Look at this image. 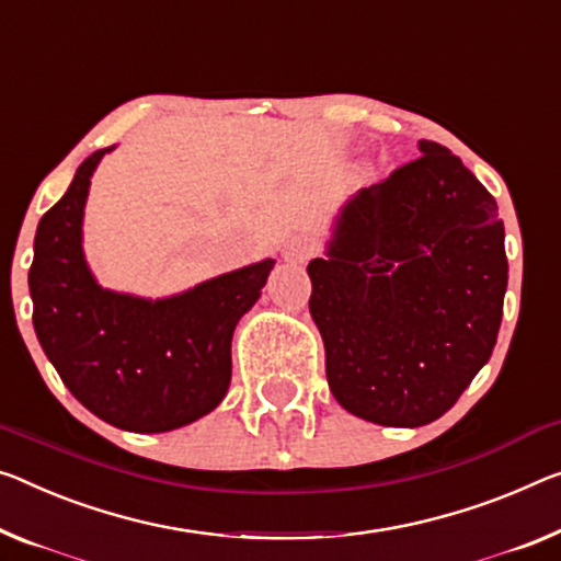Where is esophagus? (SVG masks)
I'll use <instances>...</instances> for the list:
<instances>
[{
	"label": "esophagus",
	"mask_w": 561,
	"mask_h": 561,
	"mask_svg": "<svg viewBox=\"0 0 561 561\" xmlns=\"http://www.w3.org/2000/svg\"><path fill=\"white\" fill-rule=\"evenodd\" d=\"M310 255H313V245H310L306 238H290L288 243L283 245V257L290 263H306Z\"/></svg>",
	"instance_id": "1"
}]
</instances>
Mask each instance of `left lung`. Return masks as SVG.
Masks as SVG:
<instances>
[{
	"instance_id": "obj_1",
	"label": "left lung",
	"mask_w": 561,
	"mask_h": 561,
	"mask_svg": "<svg viewBox=\"0 0 561 561\" xmlns=\"http://www.w3.org/2000/svg\"><path fill=\"white\" fill-rule=\"evenodd\" d=\"M335 401L370 424L444 416L494 351L510 263L496 201L444 145L364 187L308 263Z\"/></svg>"
}]
</instances>
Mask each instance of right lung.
Returning <instances> with one entry per match:
<instances>
[{
    "label": "right lung",
    "instance_id": "right-lung-1",
    "mask_svg": "<svg viewBox=\"0 0 561 561\" xmlns=\"http://www.w3.org/2000/svg\"><path fill=\"white\" fill-rule=\"evenodd\" d=\"M112 150L92 152L42 215L30 268L32 323L84 409L117 428L162 434L226 399L232 331L261 298L275 261L154 300L102 288L82 251V222L92 172Z\"/></svg>",
    "mask_w": 561,
    "mask_h": 561
}]
</instances>
